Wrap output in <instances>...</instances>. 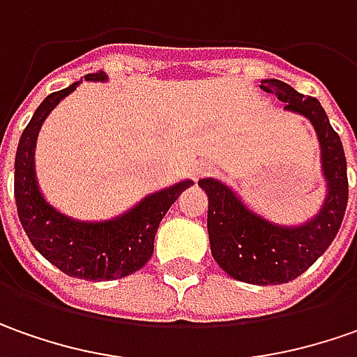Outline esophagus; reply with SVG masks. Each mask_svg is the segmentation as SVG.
<instances>
[{"label": "esophagus", "instance_id": "34e87169", "mask_svg": "<svg viewBox=\"0 0 357 357\" xmlns=\"http://www.w3.org/2000/svg\"><path fill=\"white\" fill-rule=\"evenodd\" d=\"M211 172V166L209 164H203V162H197L195 166H193V178L199 179L203 178L205 174H209Z\"/></svg>", "mask_w": 357, "mask_h": 357}]
</instances>
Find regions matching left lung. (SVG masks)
I'll return each instance as SVG.
<instances>
[{"label": "left lung", "mask_w": 357, "mask_h": 357, "mask_svg": "<svg viewBox=\"0 0 357 357\" xmlns=\"http://www.w3.org/2000/svg\"><path fill=\"white\" fill-rule=\"evenodd\" d=\"M264 93L287 102L284 110L312 124L320 146L324 202L301 223H277L241 197L225 181L199 179L207 193V233L211 255L229 277L249 284H282L312 266L338 235L348 205V174L342 140L318 98L302 96L277 79L261 80Z\"/></svg>", "instance_id": "8db88e82"}]
</instances>
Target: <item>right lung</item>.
Here are the masks:
<instances>
[{"label":"right lung","instance_id":"right-lung-1","mask_svg":"<svg viewBox=\"0 0 357 357\" xmlns=\"http://www.w3.org/2000/svg\"><path fill=\"white\" fill-rule=\"evenodd\" d=\"M89 82H108L105 70L86 75ZM73 82L59 93L49 94L23 130L15 154V203L19 221L33 247L68 277L84 280H116L140 271L154 252V239L172 203L190 185L181 179L152 191L124 213L100 221H82L56 209L43 195L35 172L37 136L55 106L75 93Z\"/></svg>","mask_w":357,"mask_h":357}]
</instances>
